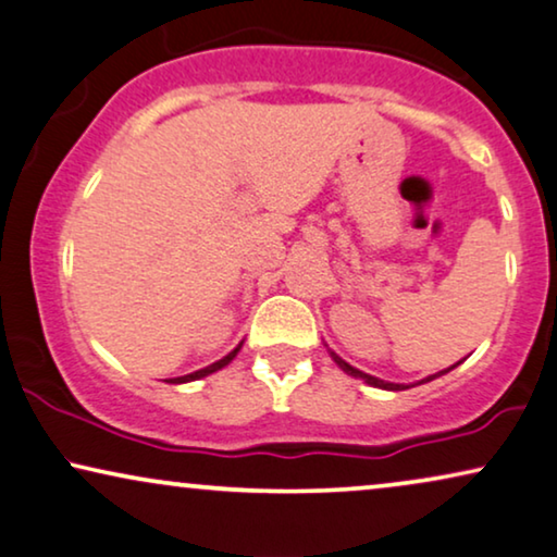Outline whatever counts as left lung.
I'll return each instance as SVG.
<instances>
[{"instance_id": "obj_1", "label": "left lung", "mask_w": 557, "mask_h": 557, "mask_svg": "<svg viewBox=\"0 0 557 557\" xmlns=\"http://www.w3.org/2000/svg\"><path fill=\"white\" fill-rule=\"evenodd\" d=\"M331 356H333V361H336V364L344 369L346 374H351V376H359V380H364L367 384H372V387H382V389H395V392H399V389H407L405 384H395V382H382V380H376V376H372V374H364V372H359V369H354L351 364H346L344 359H341V356H336L331 351ZM458 364H461V361H458ZM458 364H454V367H458ZM450 367V369H454ZM450 369H446V372H450ZM446 372H438V374H433V376H428V380H422V382H430V380H435V376H441V374H446Z\"/></svg>"}]
</instances>
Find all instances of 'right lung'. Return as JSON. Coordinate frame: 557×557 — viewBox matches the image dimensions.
Segmentation results:
<instances>
[{
  "label": "right lung",
  "instance_id": "obj_1",
  "mask_svg": "<svg viewBox=\"0 0 557 557\" xmlns=\"http://www.w3.org/2000/svg\"><path fill=\"white\" fill-rule=\"evenodd\" d=\"M242 346H236L232 354L228 356H224V359H219L216 364H211V367H206V369H198V372H193V374H185V376H175V380H168V382H173V384H183V382H193V380H201V376H206V374H213V372H219V369H224L228 361L234 359L236 356V351H239Z\"/></svg>",
  "mask_w": 557,
  "mask_h": 557
}]
</instances>
